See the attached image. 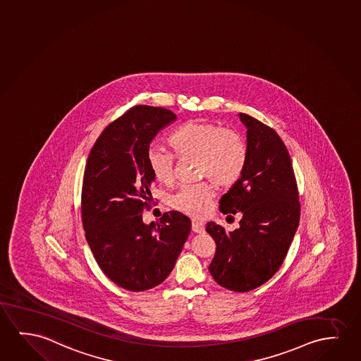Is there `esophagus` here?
Returning <instances> with one entry per match:
<instances>
[{
    "mask_svg": "<svg viewBox=\"0 0 361 361\" xmlns=\"http://www.w3.org/2000/svg\"><path fill=\"white\" fill-rule=\"evenodd\" d=\"M192 231L196 232V233H204V225H202L201 222H199V221H194V222H192Z\"/></svg>",
    "mask_w": 361,
    "mask_h": 361,
    "instance_id": "34e87169",
    "label": "esophagus"
}]
</instances>
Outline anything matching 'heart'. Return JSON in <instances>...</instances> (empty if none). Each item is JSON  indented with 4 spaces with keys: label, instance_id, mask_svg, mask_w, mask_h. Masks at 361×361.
Wrapping results in <instances>:
<instances>
[{
    "label": "heart",
    "instance_id": "b5f03b06",
    "mask_svg": "<svg viewBox=\"0 0 361 361\" xmlns=\"http://www.w3.org/2000/svg\"><path fill=\"white\" fill-rule=\"evenodd\" d=\"M178 157L197 159L201 178H211L221 188H231L240 181L246 170V144L237 133L211 121H190L173 131L169 137ZM147 164L154 178L164 185L175 178V157L159 147H150ZM214 186L209 183L188 185L173 195L175 209L192 217L207 214Z\"/></svg>",
    "mask_w": 361,
    "mask_h": 361
}]
</instances>
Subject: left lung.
<instances>
[{"mask_svg": "<svg viewBox=\"0 0 361 361\" xmlns=\"http://www.w3.org/2000/svg\"><path fill=\"white\" fill-rule=\"evenodd\" d=\"M247 128L246 170L220 200L222 214H240V228L228 232L209 222L216 242L209 273L220 286L250 292L278 272L298 228L300 204L292 160L272 128L240 113Z\"/></svg>", "mask_w": 361, "mask_h": 361, "instance_id": "obj_1", "label": "left lung"}]
</instances>
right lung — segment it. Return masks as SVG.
Wrapping results in <instances>:
<instances>
[{"label":"right lung","instance_id":"right-lung-1","mask_svg":"<svg viewBox=\"0 0 361 361\" xmlns=\"http://www.w3.org/2000/svg\"><path fill=\"white\" fill-rule=\"evenodd\" d=\"M176 119L171 110L135 105L105 128L89 152L82 188L85 238L105 276L142 292L173 271L191 221L178 211L145 225L154 175L147 152L157 131Z\"/></svg>","mask_w":361,"mask_h":361}]
</instances>
